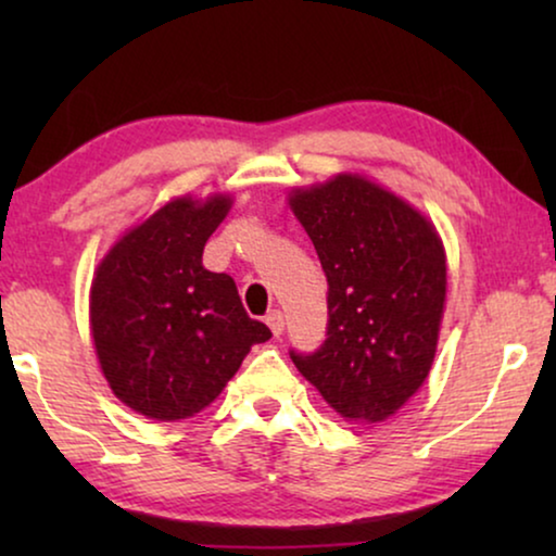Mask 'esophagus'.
<instances>
[{"label": "esophagus", "instance_id": "obj_1", "mask_svg": "<svg viewBox=\"0 0 556 556\" xmlns=\"http://www.w3.org/2000/svg\"><path fill=\"white\" fill-rule=\"evenodd\" d=\"M265 324L270 326V331L276 333V337H280V333H283V329H286V321H283V314H280L278 308H273L268 316H265Z\"/></svg>", "mask_w": 556, "mask_h": 556}]
</instances>
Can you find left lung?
Masks as SVG:
<instances>
[{
	"label": "left lung",
	"instance_id": "left-lung-1",
	"mask_svg": "<svg viewBox=\"0 0 556 556\" xmlns=\"http://www.w3.org/2000/svg\"><path fill=\"white\" fill-rule=\"evenodd\" d=\"M326 273V339L291 359L341 417L379 422L420 390L435 359L445 253L420 212L362 177L291 194Z\"/></svg>",
	"mask_w": 556,
	"mask_h": 556
}]
</instances>
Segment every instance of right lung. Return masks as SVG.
I'll use <instances>...</instances> for the list:
<instances>
[{
    "label": "right lung",
    "instance_id": "add662e5",
    "mask_svg": "<svg viewBox=\"0 0 556 556\" xmlns=\"http://www.w3.org/2000/svg\"><path fill=\"white\" fill-rule=\"evenodd\" d=\"M230 200L164 204L98 265L90 329L113 394L151 420H185L210 405L250 346L273 333L248 316L227 273L202 265Z\"/></svg>",
    "mask_w": 556,
    "mask_h": 556
}]
</instances>
